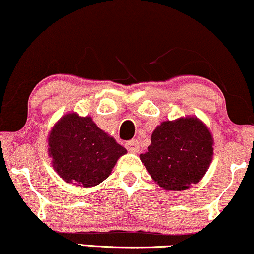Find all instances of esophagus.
Returning <instances> with one entry per match:
<instances>
[{
  "instance_id": "esophagus-1",
  "label": "esophagus",
  "mask_w": 254,
  "mask_h": 254,
  "mask_svg": "<svg viewBox=\"0 0 254 254\" xmlns=\"http://www.w3.org/2000/svg\"><path fill=\"white\" fill-rule=\"evenodd\" d=\"M125 147L130 151V152H138L139 151V143L137 139L129 140V142L125 143Z\"/></svg>"
}]
</instances>
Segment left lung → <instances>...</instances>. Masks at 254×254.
I'll list each match as a JSON object with an SVG mask.
<instances>
[{
	"instance_id": "8db88e82",
	"label": "left lung",
	"mask_w": 254,
	"mask_h": 254,
	"mask_svg": "<svg viewBox=\"0 0 254 254\" xmlns=\"http://www.w3.org/2000/svg\"><path fill=\"white\" fill-rule=\"evenodd\" d=\"M213 140L203 122L186 117L163 122L140 155L151 177L166 190H184L203 178L213 155Z\"/></svg>"
}]
</instances>
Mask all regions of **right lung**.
Segmentation results:
<instances>
[{
    "label": "right lung",
    "mask_w": 254,
    "mask_h": 254,
    "mask_svg": "<svg viewBox=\"0 0 254 254\" xmlns=\"http://www.w3.org/2000/svg\"><path fill=\"white\" fill-rule=\"evenodd\" d=\"M49 156L66 183L91 188L110 175L117 159L127 152L101 130L91 117L69 114L61 118L49 136Z\"/></svg>",
    "instance_id": "1"
}]
</instances>
